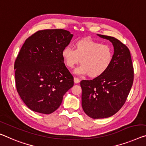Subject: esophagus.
<instances>
[{
  "label": "esophagus",
  "instance_id": "esophagus-1",
  "mask_svg": "<svg viewBox=\"0 0 146 146\" xmlns=\"http://www.w3.org/2000/svg\"><path fill=\"white\" fill-rule=\"evenodd\" d=\"M74 81L75 84H78V83L80 82V80L78 79V78H74Z\"/></svg>",
  "mask_w": 146,
  "mask_h": 146
}]
</instances>
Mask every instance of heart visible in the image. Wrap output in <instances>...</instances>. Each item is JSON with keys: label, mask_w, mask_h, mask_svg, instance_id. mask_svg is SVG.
Listing matches in <instances>:
<instances>
[{"label": "heart", "mask_w": 146, "mask_h": 146, "mask_svg": "<svg viewBox=\"0 0 146 146\" xmlns=\"http://www.w3.org/2000/svg\"><path fill=\"white\" fill-rule=\"evenodd\" d=\"M61 54L68 68H73L80 62L82 65L76 69L75 73L88 74L91 78L104 74L113 59V51L110 46L89 38L76 42L74 50L70 46L65 47Z\"/></svg>", "instance_id": "1"}]
</instances>
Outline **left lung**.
<instances>
[{"mask_svg":"<svg viewBox=\"0 0 146 146\" xmlns=\"http://www.w3.org/2000/svg\"><path fill=\"white\" fill-rule=\"evenodd\" d=\"M113 44L111 66L106 72L93 80H82V108L89 117H111L121 108L133 84L134 70L129 48L115 38L97 35Z\"/></svg>","mask_w":146,"mask_h":146,"instance_id":"obj_1","label":"left lung"}]
</instances>
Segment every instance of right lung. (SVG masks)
I'll list each match as a JSON object with an SVG mask.
<instances>
[{
    "instance_id": "obj_1",
    "label": "right lung",
    "mask_w": 146,
    "mask_h": 146,
    "mask_svg": "<svg viewBox=\"0 0 146 146\" xmlns=\"http://www.w3.org/2000/svg\"><path fill=\"white\" fill-rule=\"evenodd\" d=\"M73 35L64 29L37 31L25 40L14 64L17 91L31 110L50 114L74 86L62 51Z\"/></svg>"
}]
</instances>
